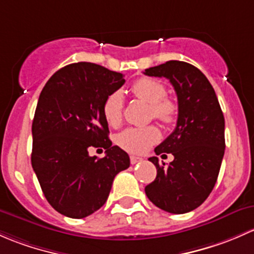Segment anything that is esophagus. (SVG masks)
Here are the masks:
<instances>
[{
	"mask_svg": "<svg viewBox=\"0 0 254 254\" xmlns=\"http://www.w3.org/2000/svg\"><path fill=\"white\" fill-rule=\"evenodd\" d=\"M130 164L132 165H134V164H138L140 163V161H143V158H139V156H134V155H130Z\"/></svg>",
	"mask_w": 254,
	"mask_h": 254,
	"instance_id": "1",
	"label": "esophagus"
}]
</instances>
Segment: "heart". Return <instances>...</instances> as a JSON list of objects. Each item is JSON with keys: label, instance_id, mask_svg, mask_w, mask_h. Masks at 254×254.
Returning a JSON list of instances; mask_svg holds the SVG:
<instances>
[{"label": "heart", "instance_id": "obj_1", "mask_svg": "<svg viewBox=\"0 0 254 254\" xmlns=\"http://www.w3.org/2000/svg\"><path fill=\"white\" fill-rule=\"evenodd\" d=\"M130 91L139 100L150 104L149 115L165 125H170L176 120L177 105L171 99L165 98L166 89L163 83L151 78L143 77L135 80L130 87ZM124 101L122 95L117 91L110 94L103 105V114L106 122L116 127L122 121ZM160 139V130L156 126L128 127L116 135L117 145L133 154L144 153L146 149L155 144Z\"/></svg>", "mask_w": 254, "mask_h": 254}]
</instances>
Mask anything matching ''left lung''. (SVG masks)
<instances>
[{
	"label": "left lung",
	"mask_w": 254,
	"mask_h": 254,
	"mask_svg": "<svg viewBox=\"0 0 254 254\" xmlns=\"http://www.w3.org/2000/svg\"><path fill=\"white\" fill-rule=\"evenodd\" d=\"M144 74L167 78L179 103L176 128L154 150L156 155L171 153L174 160L165 165L149 158L156 177L145 194L167 213H188L204 202L218 180L225 151L223 111L208 78L187 62L167 61Z\"/></svg>",
	"instance_id": "8db88e82"
}]
</instances>
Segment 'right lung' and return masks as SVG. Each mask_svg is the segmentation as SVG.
<instances>
[{
	"label": "right lung",
	"mask_w": 254,
	"mask_h": 254,
	"mask_svg": "<svg viewBox=\"0 0 254 254\" xmlns=\"http://www.w3.org/2000/svg\"><path fill=\"white\" fill-rule=\"evenodd\" d=\"M125 84L122 73L90 62L70 64L48 80L36 105L31 133V166L44 195L55 210L82 219L108 200L119 172L129 156L109 139L103 105ZM90 146L107 155L90 157Z\"/></svg>",
	"instance_id": "add662e5"
}]
</instances>
